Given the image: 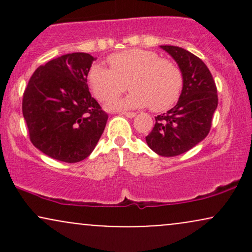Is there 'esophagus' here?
<instances>
[{
    "instance_id": "obj_1",
    "label": "esophagus",
    "mask_w": 252,
    "mask_h": 252,
    "mask_svg": "<svg viewBox=\"0 0 252 252\" xmlns=\"http://www.w3.org/2000/svg\"><path fill=\"white\" fill-rule=\"evenodd\" d=\"M121 115H124V116H126V117H129V118H132V117L136 116L135 112H126V111L121 112Z\"/></svg>"
}]
</instances>
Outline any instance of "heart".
I'll list each match as a JSON object with an SVG mask.
<instances>
[{"label": "heart", "mask_w": 252, "mask_h": 252, "mask_svg": "<svg viewBox=\"0 0 252 252\" xmlns=\"http://www.w3.org/2000/svg\"><path fill=\"white\" fill-rule=\"evenodd\" d=\"M111 68L94 63L89 71V84L102 102L115 99L126 90L131 94L108 104L110 110L146 108L160 112L179 99L184 85L182 72L175 63L161 59L156 52L132 48L109 58Z\"/></svg>", "instance_id": "1"}]
</instances>
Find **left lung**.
Wrapping results in <instances>:
<instances>
[{"label": "left lung", "instance_id": "8db88e82", "mask_svg": "<svg viewBox=\"0 0 252 252\" xmlns=\"http://www.w3.org/2000/svg\"><path fill=\"white\" fill-rule=\"evenodd\" d=\"M160 47L180 67L184 85L174 108L155 117V126L146 141L158 155L176 156L209 135L218 94L212 74L201 59L178 46Z\"/></svg>", "mask_w": 252, "mask_h": 252}]
</instances>
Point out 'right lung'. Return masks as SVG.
<instances>
[{"label": "right lung", "mask_w": 252, "mask_h": 252, "mask_svg": "<svg viewBox=\"0 0 252 252\" xmlns=\"http://www.w3.org/2000/svg\"><path fill=\"white\" fill-rule=\"evenodd\" d=\"M96 58L70 53L37 67L22 99V114L34 147L74 163L94 152L108 115L91 97L88 74Z\"/></svg>", "instance_id": "1"}]
</instances>
